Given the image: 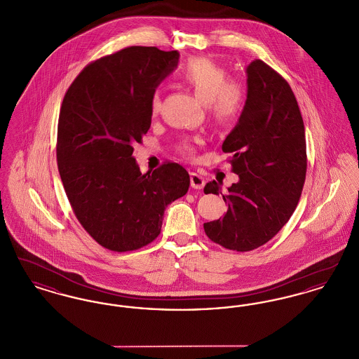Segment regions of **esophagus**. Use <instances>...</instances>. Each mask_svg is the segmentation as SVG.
<instances>
[{"instance_id":"34e87169","label":"esophagus","mask_w":359,"mask_h":359,"mask_svg":"<svg viewBox=\"0 0 359 359\" xmlns=\"http://www.w3.org/2000/svg\"><path fill=\"white\" fill-rule=\"evenodd\" d=\"M205 180L203 176H201L199 173H195L192 172L191 173V187L195 188V189H202L205 187Z\"/></svg>"}]
</instances>
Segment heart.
<instances>
[{
    "instance_id": "b5f03b06",
    "label": "heart",
    "mask_w": 359,
    "mask_h": 359,
    "mask_svg": "<svg viewBox=\"0 0 359 359\" xmlns=\"http://www.w3.org/2000/svg\"><path fill=\"white\" fill-rule=\"evenodd\" d=\"M179 79L187 85L198 100L205 103L210 116L219 122L227 123L238 116L243 104V91L236 79L227 78L226 71L207 57H194L179 71ZM161 94L154 90L151 97V113L160 111ZM182 154H192L191 142L184 141L179 145Z\"/></svg>"
}]
</instances>
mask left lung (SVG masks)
<instances>
[{
  "label": "left lung",
  "mask_w": 359,
  "mask_h": 359,
  "mask_svg": "<svg viewBox=\"0 0 359 359\" xmlns=\"http://www.w3.org/2000/svg\"><path fill=\"white\" fill-rule=\"evenodd\" d=\"M246 75V102L222 144L239 182L223 195L224 217L203 224L212 242L237 252L262 246L290 221L307 172L304 122L288 82L259 59ZM219 191L215 180L205 184V194Z\"/></svg>",
  "instance_id": "8db88e82"
}]
</instances>
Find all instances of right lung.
I'll return each mask as SVG.
<instances>
[{
  "label": "right lung",
  "instance_id": "right-lung-1",
  "mask_svg": "<svg viewBox=\"0 0 359 359\" xmlns=\"http://www.w3.org/2000/svg\"><path fill=\"white\" fill-rule=\"evenodd\" d=\"M179 52L133 46L86 66L65 95L56 158L76 219L101 246L137 250L158 237L165 207L184 196L188 172L164 163L141 173L133 144L151 128L154 88Z\"/></svg>",
  "mask_w": 359,
  "mask_h": 359
}]
</instances>
